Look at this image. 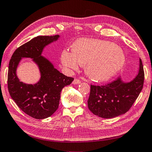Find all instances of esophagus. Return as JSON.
Returning <instances> with one entry per match:
<instances>
[{"label": "esophagus", "instance_id": "esophagus-1", "mask_svg": "<svg viewBox=\"0 0 152 152\" xmlns=\"http://www.w3.org/2000/svg\"><path fill=\"white\" fill-rule=\"evenodd\" d=\"M80 80H78V79H74V80H73V82H72V84H80Z\"/></svg>", "mask_w": 152, "mask_h": 152}]
</instances>
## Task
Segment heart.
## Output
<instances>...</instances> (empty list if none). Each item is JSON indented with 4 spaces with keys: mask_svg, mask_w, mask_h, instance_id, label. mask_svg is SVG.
I'll use <instances>...</instances> for the list:
<instances>
[{
    "mask_svg": "<svg viewBox=\"0 0 152 152\" xmlns=\"http://www.w3.org/2000/svg\"><path fill=\"white\" fill-rule=\"evenodd\" d=\"M61 62L69 70H76L78 65L85 66L90 78L106 82L123 70L126 62L124 51L113 43L95 39H80L72 46V52L64 50Z\"/></svg>",
    "mask_w": 152,
    "mask_h": 152,
    "instance_id": "b5f03b06",
    "label": "heart"
}]
</instances>
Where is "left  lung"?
Instances as JSON below:
<instances>
[{
	"mask_svg": "<svg viewBox=\"0 0 152 152\" xmlns=\"http://www.w3.org/2000/svg\"><path fill=\"white\" fill-rule=\"evenodd\" d=\"M143 67L140 59L137 75L129 82L121 76L104 86H91L88 107L94 115L104 119H111L127 112L143 88Z\"/></svg>",
	"mask_w": 152,
	"mask_h": 152,
	"instance_id": "1",
	"label": "left lung"
}]
</instances>
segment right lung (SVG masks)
<instances>
[{
    "mask_svg": "<svg viewBox=\"0 0 152 152\" xmlns=\"http://www.w3.org/2000/svg\"><path fill=\"white\" fill-rule=\"evenodd\" d=\"M59 38V35L33 38L18 48L9 61L7 82L9 94L23 111L37 119H46L56 111L61 90L74 80L73 78L60 73L48 59L42 56L43 49ZM24 57L32 58L39 68L41 76L37 83H24L16 76L18 66Z\"/></svg>",
    "mask_w": 152,
    "mask_h": 152,
    "instance_id": "obj_1",
    "label": "right lung"
}]
</instances>
